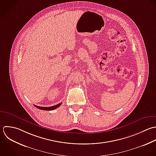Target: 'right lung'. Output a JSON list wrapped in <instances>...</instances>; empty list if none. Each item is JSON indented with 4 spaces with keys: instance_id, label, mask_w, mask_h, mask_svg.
I'll return each instance as SVG.
<instances>
[{
    "instance_id": "add662e5",
    "label": "right lung",
    "mask_w": 156,
    "mask_h": 156,
    "mask_svg": "<svg viewBox=\"0 0 156 156\" xmlns=\"http://www.w3.org/2000/svg\"><path fill=\"white\" fill-rule=\"evenodd\" d=\"M61 105V103H59L56 105H55V106H50V107H41V106H36V105H34L36 108L41 109V110H44V111H52L53 109H56L57 108H58L59 106H60Z\"/></svg>"
}]
</instances>
